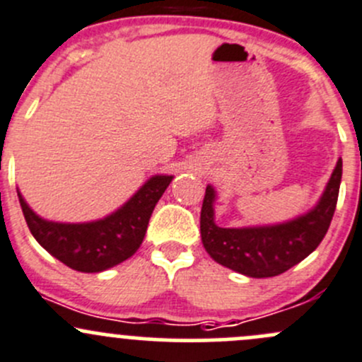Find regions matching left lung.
I'll use <instances>...</instances> for the list:
<instances>
[{
  "label": "left lung",
  "mask_w": 362,
  "mask_h": 362,
  "mask_svg": "<svg viewBox=\"0 0 362 362\" xmlns=\"http://www.w3.org/2000/svg\"><path fill=\"white\" fill-rule=\"evenodd\" d=\"M341 159L331 175L320 202L308 214L276 226L221 228L214 221L215 191L208 185L202 206V242L214 261L252 279L287 272L308 257L326 236L337 210Z\"/></svg>",
  "instance_id": "left-lung-1"
}]
</instances>
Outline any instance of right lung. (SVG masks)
<instances>
[{
	"mask_svg": "<svg viewBox=\"0 0 362 362\" xmlns=\"http://www.w3.org/2000/svg\"><path fill=\"white\" fill-rule=\"evenodd\" d=\"M171 175H156L124 206L108 217L83 224H63L38 217L21 192V208L36 242L63 264L83 273H98L126 261L140 249L148 221Z\"/></svg>",
	"mask_w": 362,
	"mask_h": 362,
	"instance_id": "obj_1",
	"label": "right lung"
}]
</instances>
